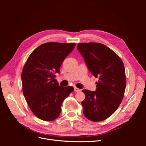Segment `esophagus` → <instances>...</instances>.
Segmentation results:
<instances>
[{
	"label": "esophagus",
	"instance_id": "34e87169",
	"mask_svg": "<svg viewBox=\"0 0 146 146\" xmlns=\"http://www.w3.org/2000/svg\"><path fill=\"white\" fill-rule=\"evenodd\" d=\"M74 91H76V92H79V91H80V90L78 89V88H76V87H75V88H74Z\"/></svg>",
	"mask_w": 146,
	"mask_h": 146
}]
</instances>
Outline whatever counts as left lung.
<instances>
[{
	"label": "left lung",
	"instance_id": "left-lung-1",
	"mask_svg": "<svg viewBox=\"0 0 146 146\" xmlns=\"http://www.w3.org/2000/svg\"><path fill=\"white\" fill-rule=\"evenodd\" d=\"M77 50L90 72L99 77L96 91L82 90L85 94L82 102L83 114L91 121H102L116 111L123 98L126 87L124 65L115 52L102 44L80 43Z\"/></svg>",
	"mask_w": 146,
	"mask_h": 146
}]
</instances>
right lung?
<instances>
[{"label": "right lung", "mask_w": 146, "mask_h": 146, "mask_svg": "<svg viewBox=\"0 0 146 146\" xmlns=\"http://www.w3.org/2000/svg\"><path fill=\"white\" fill-rule=\"evenodd\" d=\"M76 46L75 43L50 42L38 46L30 55L21 75L23 92L29 108L39 119L52 121L58 117L64 99L72 86H61L55 73Z\"/></svg>", "instance_id": "1"}]
</instances>
